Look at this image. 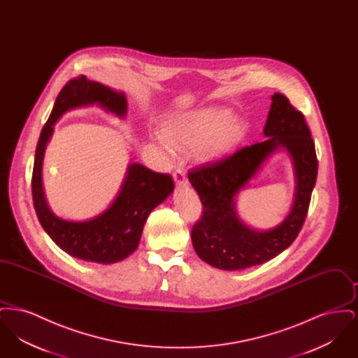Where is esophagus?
<instances>
[{
	"label": "esophagus",
	"mask_w": 358,
	"mask_h": 358,
	"mask_svg": "<svg viewBox=\"0 0 358 358\" xmlns=\"http://www.w3.org/2000/svg\"><path fill=\"white\" fill-rule=\"evenodd\" d=\"M173 180H174L177 187H187V176L181 169H177L173 173Z\"/></svg>",
	"instance_id": "obj_1"
}]
</instances>
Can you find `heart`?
Listing matches in <instances>:
<instances>
[{
    "mask_svg": "<svg viewBox=\"0 0 358 358\" xmlns=\"http://www.w3.org/2000/svg\"><path fill=\"white\" fill-rule=\"evenodd\" d=\"M161 133L177 150H199L206 159H215L234 152L245 138L247 129L243 122L231 118L228 110L206 107L164 120Z\"/></svg>",
    "mask_w": 358,
    "mask_h": 358,
    "instance_id": "heart-1",
    "label": "heart"
}]
</instances>
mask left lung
Instances as JSON below:
<instances>
[{"label": "left lung", "instance_id": "obj_1", "mask_svg": "<svg viewBox=\"0 0 358 358\" xmlns=\"http://www.w3.org/2000/svg\"><path fill=\"white\" fill-rule=\"evenodd\" d=\"M264 126L266 141L245 146L216 162L187 173L199 193L203 216L192 228V243L200 259L212 267L235 271L268 262L292 244L306 220L318 159L305 115L287 96L275 92ZM283 147L296 171V199L289 216L278 227L257 231L238 220L234 199L273 151Z\"/></svg>", "mask_w": 358, "mask_h": 358}]
</instances>
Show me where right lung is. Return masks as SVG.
<instances>
[{
    "label": "right lung",
    "mask_w": 358,
    "mask_h": 358,
    "mask_svg": "<svg viewBox=\"0 0 358 358\" xmlns=\"http://www.w3.org/2000/svg\"><path fill=\"white\" fill-rule=\"evenodd\" d=\"M88 104H98L118 117H124L127 113L123 92L91 82L85 75L71 79L63 87L36 148L32 174L34 210L44 231L64 252L85 262L111 264L136 251L148 216L171 194L174 182L169 174L131 164L117 199L102 215L87 222H67L53 215L45 203L41 182L45 146L56 120L71 108Z\"/></svg>",
    "instance_id": "1"
}]
</instances>
